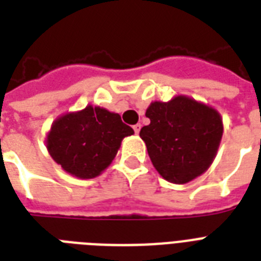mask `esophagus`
<instances>
[{"label":"esophagus","instance_id":"1","mask_svg":"<svg viewBox=\"0 0 261 261\" xmlns=\"http://www.w3.org/2000/svg\"><path fill=\"white\" fill-rule=\"evenodd\" d=\"M133 128H134L135 134H139V131H141V124H139V123H137V124H134V126H133Z\"/></svg>","mask_w":261,"mask_h":261}]
</instances>
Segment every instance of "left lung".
<instances>
[{"mask_svg": "<svg viewBox=\"0 0 261 261\" xmlns=\"http://www.w3.org/2000/svg\"><path fill=\"white\" fill-rule=\"evenodd\" d=\"M150 124L141 128L151 163L161 176L186 184L210 168L222 139L218 111L187 96L168 102H151L146 110Z\"/></svg>", "mask_w": 261, "mask_h": 261, "instance_id": "8db88e82", "label": "left lung"}]
</instances>
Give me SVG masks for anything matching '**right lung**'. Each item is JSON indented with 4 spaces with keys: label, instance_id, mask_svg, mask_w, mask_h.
Segmentation results:
<instances>
[{
    "label": "right lung",
    "instance_id": "1",
    "mask_svg": "<svg viewBox=\"0 0 261 261\" xmlns=\"http://www.w3.org/2000/svg\"><path fill=\"white\" fill-rule=\"evenodd\" d=\"M134 130L120 115L88 106L59 116L47 134V150L63 171L79 178H93L108 168L123 138Z\"/></svg>",
    "mask_w": 261,
    "mask_h": 261
}]
</instances>
